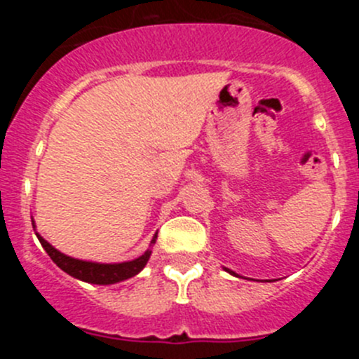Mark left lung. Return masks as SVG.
Listing matches in <instances>:
<instances>
[{
    "label": "left lung",
    "instance_id": "1",
    "mask_svg": "<svg viewBox=\"0 0 359 359\" xmlns=\"http://www.w3.org/2000/svg\"><path fill=\"white\" fill-rule=\"evenodd\" d=\"M224 271H227V273H229V274H233V276H238V274H236V273H234V271L227 269V267H224Z\"/></svg>",
    "mask_w": 359,
    "mask_h": 359
}]
</instances>
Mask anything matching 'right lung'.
<instances>
[{
	"instance_id": "obj_1",
	"label": "right lung",
	"mask_w": 359,
	"mask_h": 359,
	"mask_svg": "<svg viewBox=\"0 0 359 359\" xmlns=\"http://www.w3.org/2000/svg\"><path fill=\"white\" fill-rule=\"evenodd\" d=\"M32 227L36 229L34 220H32ZM36 236H38L41 247L46 250L50 259H52L53 262L64 271V273H67L69 276L85 281V283H92V285H114V283H119V281L128 280V278H133L135 274H139L144 267H146L147 260H149L151 253H153L151 247L156 243L158 233L154 234L153 240H151L149 248H147L142 255L137 257V259L133 260H126V262H114V264H102V262H92V260L74 259V257H69L66 253L59 252L55 247H52V245H50L39 233H36Z\"/></svg>"
}]
</instances>
